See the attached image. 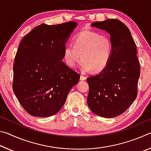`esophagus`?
Returning <instances> with one entry per match:
<instances>
[{
    "label": "esophagus",
    "mask_w": 151,
    "mask_h": 151,
    "mask_svg": "<svg viewBox=\"0 0 151 151\" xmlns=\"http://www.w3.org/2000/svg\"><path fill=\"white\" fill-rule=\"evenodd\" d=\"M86 79V76L83 75H81V77H80V80L81 81H85Z\"/></svg>",
    "instance_id": "obj_1"
}]
</instances>
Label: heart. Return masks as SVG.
<instances>
[{
	"instance_id": "heart-1",
	"label": "heart",
	"mask_w": 151,
	"mask_h": 151,
	"mask_svg": "<svg viewBox=\"0 0 151 151\" xmlns=\"http://www.w3.org/2000/svg\"><path fill=\"white\" fill-rule=\"evenodd\" d=\"M112 52L113 46L109 37L93 30H83L75 36L73 44L65 46L63 58L68 66L74 67L81 57L79 66L82 71L99 73L109 64Z\"/></svg>"
}]
</instances>
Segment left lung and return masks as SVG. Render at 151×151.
<instances>
[{
  "label": "left lung",
  "instance_id": "obj_1",
  "mask_svg": "<svg viewBox=\"0 0 151 151\" xmlns=\"http://www.w3.org/2000/svg\"><path fill=\"white\" fill-rule=\"evenodd\" d=\"M91 26L110 34L113 52L103 70L86 79L87 103L94 114L112 118L126 111L137 98L140 65L136 45L129 29L119 20L94 22Z\"/></svg>",
  "mask_w": 151,
  "mask_h": 151
}]
</instances>
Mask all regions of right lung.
<instances>
[{
  "mask_svg": "<svg viewBox=\"0 0 151 151\" xmlns=\"http://www.w3.org/2000/svg\"><path fill=\"white\" fill-rule=\"evenodd\" d=\"M77 23L41 24L22 39L13 64L12 89L28 113L54 115L65 104L80 75L61 61L66 40Z\"/></svg>",
  "mask_w": 151,
  "mask_h": 151,
  "instance_id": "1",
  "label": "right lung"
}]
</instances>
